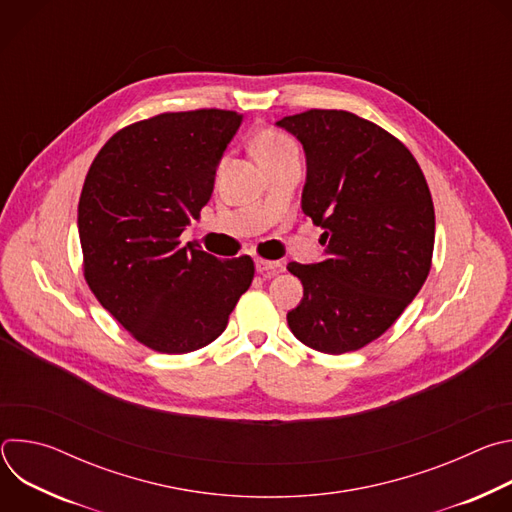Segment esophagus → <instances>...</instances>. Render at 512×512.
<instances>
[{
	"label": "esophagus",
	"mask_w": 512,
	"mask_h": 512,
	"mask_svg": "<svg viewBox=\"0 0 512 512\" xmlns=\"http://www.w3.org/2000/svg\"><path fill=\"white\" fill-rule=\"evenodd\" d=\"M255 267L263 275H275L277 271H281V263L279 261H267V259H257Z\"/></svg>",
	"instance_id": "34e87169"
}]
</instances>
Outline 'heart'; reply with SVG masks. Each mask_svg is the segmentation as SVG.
I'll return each instance as SVG.
<instances>
[{
    "label": "heart",
    "mask_w": 512,
    "mask_h": 512,
    "mask_svg": "<svg viewBox=\"0 0 512 512\" xmlns=\"http://www.w3.org/2000/svg\"><path fill=\"white\" fill-rule=\"evenodd\" d=\"M253 152L259 164L267 170L269 166L298 154V145L287 133L275 127H265L253 139Z\"/></svg>",
    "instance_id": "obj_1"
}]
</instances>
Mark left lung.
<instances>
[{
  "mask_svg": "<svg viewBox=\"0 0 512 512\" xmlns=\"http://www.w3.org/2000/svg\"><path fill=\"white\" fill-rule=\"evenodd\" d=\"M277 125L304 145L302 210L326 247L320 263L287 265L304 285L289 330L326 354L358 350L395 324L429 275V186L395 135L350 111L310 109Z\"/></svg>",
  "mask_w": 512,
  "mask_h": 512,
  "instance_id": "1",
  "label": "left lung"
}]
</instances>
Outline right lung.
Segmentation results:
<instances>
[{
  "instance_id": "1",
  "label": "right lung",
  "mask_w": 512,
  "mask_h": 512,
  "mask_svg": "<svg viewBox=\"0 0 512 512\" xmlns=\"http://www.w3.org/2000/svg\"><path fill=\"white\" fill-rule=\"evenodd\" d=\"M237 111L160 113L119 129L79 200L83 273L99 304L143 346L186 354L221 336L249 289V255L216 259L180 235L210 200Z\"/></svg>"
}]
</instances>
